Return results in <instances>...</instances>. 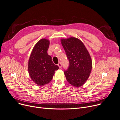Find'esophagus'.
Segmentation results:
<instances>
[{
  "mask_svg": "<svg viewBox=\"0 0 120 120\" xmlns=\"http://www.w3.org/2000/svg\"><path fill=\"white\" fill-rule=\"evenodd\" d=\"M57 65H58V66L59 67V68H61L62 67V64H61V62H59L57 64Z\"/></svg>",
  "mask_w": 120,
  "mask_h": 120,
  "instance_id": "34e87169",
  "label": "esophagus"
}]
</instances>
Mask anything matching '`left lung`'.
Here are the masks:
<instances>
[{"instance_id":"1","label":"left lung","mask_w":120,"mask_h":120,"mask_svg":"<svg viewBox=\"0 0 120 120\" xmlns=\"http://www.w3.org/2000/svg\"><path fill=\"white\" fill-rule=\"evenodd\" d=\"M61 41L69 63L68 68L64 70L67 80L74 86H81L87 80L92 70L89 53L77 38L71 37Z\"/></svg>"}]
</instances>
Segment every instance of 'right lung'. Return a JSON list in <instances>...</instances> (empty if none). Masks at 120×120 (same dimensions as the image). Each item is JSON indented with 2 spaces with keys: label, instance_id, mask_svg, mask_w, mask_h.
<instances>
[{
  "label": "right lung",
  "instance_id": "right-lung-1",
  "mask_svg": "<svg viewBox=\"0 0 120 120\" xmlns=\"http://www.w3.org/2000/svg\"><path fill=\"white\" fill-rule=\"evenodd\" d=\"M49 44V41L45 38L39 41L32 51L28 61V69L30 77L39 86L50 82L54 71L59 68L47 53Z\"/></svg>",
  "mask_w": 120,
  "mask_h": 120
}]
</instances>
